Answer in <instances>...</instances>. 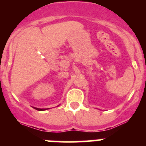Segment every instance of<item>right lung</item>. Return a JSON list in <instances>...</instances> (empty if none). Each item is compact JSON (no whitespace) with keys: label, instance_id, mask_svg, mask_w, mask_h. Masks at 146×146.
Listing matches in <instances>:
<instances>
[{"label":"right lung","instance_id":"obj_1","mask_svg":"<svg viewBox=\"0 0 146 146\" xmlns=\"http://www.w3.org/2000/svg\"><path fill=\"white\" fill-rule=\"evenodd\" d=\"M38 110H42V109H38Z\"/></svg>","mask_w":146,"mask_h":146}]
</instances>
